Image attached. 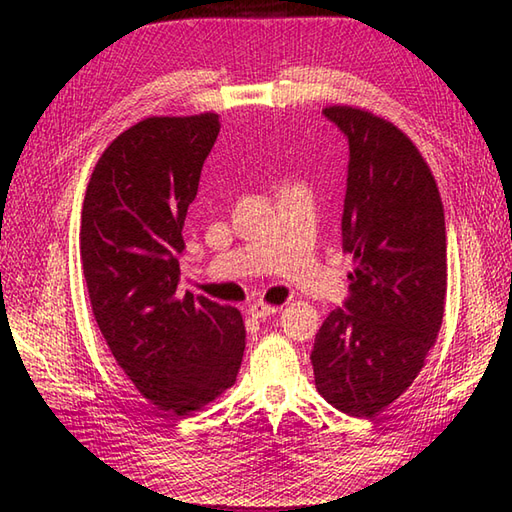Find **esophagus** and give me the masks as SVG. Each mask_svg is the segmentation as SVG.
<instances>
[{
	"instance_id": "esophagus-1",
	"label": "esophagus",
	"mask_w": 512,
	"mask_h": 512,
	"mask_svg": "<svg viewBox=\"0 0 512 512\" xmlns=\"http://www.w3.org/2000/svg\"><path fill=\"white\" fill-rule=\"evenodd\" d=\"M277 310H279V306H270V303H262V301H257V303H253V306H248V314H250V317H255V319L270 317V314H275Z\"/></svg>"
}]
</instances>
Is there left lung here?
Returning <instances> with one entry per match:
<instances>
[{
    "label": "left lung",
    "mask_w": 512,
    "mask_h": 512,
    "mask_svg": "<svg viewBox=\"0 0 512 512\" xmlns=\"http://www.w3.org/2000/svg\"><path fill=\"white\" fill-rule=\"evenodd\" d=\"M323 114L350 143L343 248L350 299L323 321L310 361L319 394L374 418L411 387L438 339L447 297V226L436 178L411 138L363 107Z\"/></svg>",
    "instance_id": "8db88e82"
}]
</instances>
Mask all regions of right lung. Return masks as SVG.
Here are the masks:
<instances>
[{"label": "right lung", "mask_w": 512, "mask_h": 512, "mask_svg": "<svg viewBox=\"0 0 512 512\" xmlns=\"http://www.w3.org/2000/svg\"><path fill=\"white\" fill-rule=\"evenodd\" d=\"M220 116H149L96 162L81 211V268L103 339L165 416H189L231 387L246 330L237 308L178 295L182 226Z\"/></svg>", "instance_id": "1"}]
</instances>
